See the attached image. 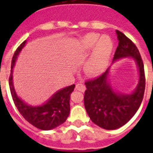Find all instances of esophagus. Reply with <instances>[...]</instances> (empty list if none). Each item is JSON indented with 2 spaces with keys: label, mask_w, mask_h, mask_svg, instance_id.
<instances>
[{
  "label": "esophagus",
  "mask_w": 153,
  "mask_h": 153,
  "mask_svg": "<svg viewBox=\"0 0 153 153\" xmlns=\"http://www.w3.org/2000/svg\"><path fill=\"white\" fill-rule=\"evenodd\" d=\"M75 90H77V91H81V92H85V91H86V86H84L82 83H78L76 84Z\"/></svg>",
  "instance_id": "obj_1"
}]
</instances>
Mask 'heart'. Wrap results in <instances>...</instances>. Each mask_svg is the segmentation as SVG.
I'll return each mask as SVG.
<instances>
[{
	"mask_svg": "<svg viewBox=\"0 0 153 153\" xmlns=\"http://www.w3.org/2000/svg\"><path fill=\"white\" fill-rule=\"evenodd\" d=\"M78 51L80 55L91 52L84 65V71L90 76H98L105 71L111 57L114 43L108 36H102L95 32L84 35L78 43Z\"/></svg>",
	"mask_w": 153,
	"mask_h": 153,
	"instance_id": "heart-1",
	"label": "heart"
}]
</instances>
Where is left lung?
Masks as SVG:
<instances>
[{"label":"left lung","instance_id":"left-lung-1","mask_svg":"<svg viewBox=\"0 0 153 153\" xmlns=\"http://www.w3.org/2000/svg\"><path fill=\"white\" fill-rule=\"evenodd\" d=\"M118 46L114 54L113 63L117 60L131 58L136 62L139 72V80L131 94L117 92L108 80L109 69L97 79L85 82L86 90L84 105L87 114L94 123L108 130L123 126L139 109L145 89L144 64L136 45L120 31L116 30Z\"/></svg>","mask_w":153,"mask_h":153}]
</instances>
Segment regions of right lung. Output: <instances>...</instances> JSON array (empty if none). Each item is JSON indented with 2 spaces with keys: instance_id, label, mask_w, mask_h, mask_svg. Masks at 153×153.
<instances>
[{
  "instance_id": "add662e5",
  "label": "right lung",
  "mask_w": 153,
  "mask_h": 153,
  "mask_svg": "<svg viewBox=\"0 0 153 153\" xmlns=\"http://www.w3.org/2000/svg\"><path fill=\"white\" fill-rule=\"evenodd\" d=\"M25 40L20 44L14 53L12 65L11 74L9 77V87L13 102L16 106L24 117V118L35 127L42 130H51L64 123L70 114V98L75 85L67 86L55 92L46 102L40 105H27L17 95L13 85V71L15 66L17 56L25 46Z\"/></svg>"
}]
</instances>
